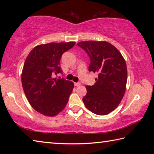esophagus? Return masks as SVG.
<instances>
[{
	"instance_id": "1",
	"label": "esophagus",
	"mask_w": 154,
	"mask_h": 154,
	"mask_svg": "<svg viewBox=\"0 0 154 154\" xmlns=\"http://www.w3.org/2000/svg\"><path fill=\"white\" fill-rule=\"evenodd\" d=\"M74 84H75V86H76V87H79V86H80V85H81V83H79V82H78V83H75Z\"/></svg>"
}]
</instances>
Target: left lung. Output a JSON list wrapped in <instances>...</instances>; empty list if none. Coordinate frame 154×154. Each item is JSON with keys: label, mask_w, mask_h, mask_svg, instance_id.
<instances>
[{"label": "left lung", "mask_w": 154, "mask_h": 154, "mask_svg": "<svg viewBox=\"0 0 154 154\" xmlns=\"http://www.w3.org/2000/svg\"><path fill=\"white\" fill-rule=\"evenodd\" d=\"M77 45L89 56V71L97 72L93 85H86L83 102L88 110L99 116L107 115L120 103L126 91V64L120 52L106 41H82Z\"/></svg>", "instance_id": "8db88e82"}]
</instances>
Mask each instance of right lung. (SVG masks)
I'll use <instances>...</instances> for the list:
<instances>
[{"instance_id": "right-lung-1", "label": "right lung", "mask_w": 154, "mask_h": 154, "mask_svg": "<svg viewBox=\"0 0 154 154\" xmlns=\"http://www.w3.org/2000/svg\"><path fill=\"white\" fill-rule=\"evenodd\" d=\"M75 42L50 43L34 48L26 59L22 73L25 95L33 109L46 116H54L66 106L74 83L54 75L62 74V55Z\"/></svg>"}]
</instances>
